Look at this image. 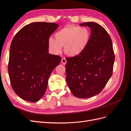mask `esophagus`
Instances as JSON below:
<instances>
[{
    "instance_id": "34e87169",
    "label": "esophagus",
    "mask_w": 131,
    "mask_h": 131,
    "mask_svg": "<svg viewBox=\"0 0 131 131\" xmlns=\"http://www.w3.org/2000/svg\"><path fill=\"white\" fill-rule=\"evenodd\" d=\"M61 62H62V64H63L65 65V64H66V63H67V60H66V59L65 58H62V59H61Z\"/></svg>"
}]
</instances>
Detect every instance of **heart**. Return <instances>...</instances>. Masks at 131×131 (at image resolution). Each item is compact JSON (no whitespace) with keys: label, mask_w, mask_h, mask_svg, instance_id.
Here are the masks:
<instances>
[{"label":"heart","mask_w":131,"mask_h":131,"mask_svg":"<svg viewBox=\"0 0 131 131\" xmlns=\"http://www.w3.org/2000/svg\"><path fill=\"white\" fill-rule=\"evenodd\" d=\"M54 37L56 39L52 37L49 39V45L53 52L59 53L64 46L65 53L74 57L81 54L88 46L91 32L87 27L69 25L57 31Z\"/></svg>","instance_id":"1"}]
</instances>
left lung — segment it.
Returning <instances> with one entry per match:
<instances>
[{
	"label": "left lung",
	"instance_id": "left-lung-1",
	"mask_svg": "<svg viewBox=\"0 0 131 131\" xmlns=\"http://www.w3.org/2000/svg\"><path fill=\"white\" fill-rule=\"evenodd\" d=\"M80 26L90 27V40L81 54L66 58V80L75 97L86 98L104 89L113 74L115 55L112 39L103 27L93 22Z\"/></svg>",
	"mask_w": 131,
	"mask_h": 131
}]
</instances>
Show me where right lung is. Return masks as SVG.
<instances>
[{
	"label": "right lung",
	"mask_w": 131,
	"mask_h": 131,
	"mask_svg": "<svg viewBox=\"0 0 131 131\" xmlns=\"http://www.w3.org/2000/svg\"><path fill=\"white\" fill-rule=\"evenodd\" d=\"M59 25L33 22L23 27L12 40L8 64L11 87L22 100L39 101L45 93L50 75L61 57L49 53V39Z\"/></svg>",
	"instance_id": "add662e5"
}]
</instances>
